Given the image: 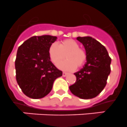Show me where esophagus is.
Instances as JSON below:
<instances>
[{
  "label": "esophagus",
  "instance_id": "34e87169",
  "mask_svg": "<svg viewBox=\"0 0 127 127\" xmlns=\"http://www.w3.org/2000/svg\"><path fill=\"white\" fill-rule=\"evenodd\" d=\"M68 73H66V72H63V76L64 77V76H67V75H68Z\"/></svg>",
  "mask_w": 127,
  "mask_h": 127
}]
</instances>
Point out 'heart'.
<instances>
[{
  "label": "heart",
  "mask_w": 127,
  "mask_h": 127,
  "mask_svg": "<svg viewBox=\"0 0 127 127\" xmlns=\"http://www.w3.org/2000/svg\"><path fill=\"white\" fill-rule=\"evenodd\" d=\"M49 54L51 61L57 65L65 58L67 59L58 65V67L64 71H73L80 67L86 60V53L79 47V44L73 39H65L59 45L54 43L50 46Z\"/></svg>",
  "instance_id": "heart-1"
}]
</instances>
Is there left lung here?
Masks as SVG:
<instances>
[{
  "label": "left lung",
  "mask_w": 127,
  "mask_h": 127,
  "mask_svg": "<svg viewBox=\"0 0 127 127\" xmlns=\"http://www.w3.org/2000/svg\"><path fill=\"white\" fill-rule=\"evenodd\" d=\"M85 49L87 62L74 75L76 81L69 86L71 93L83 99L95 97L105 87L111 72V59L106 47L91 36H78Z\"/></svg>",
  "instance_id": "obj_1"
}]
</instances>
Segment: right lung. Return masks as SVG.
I'll list each match as a JSON object with an SVG mask.
<instances>
[{
    "label": "right lung",
    "mask_w": 127,
    "mask_h": 127,
    "mask_svg": "<svg viewBox=\"0 0 127 127\" xmlns=\"http://www.w3.org/2000/svg\"><path fill=\"white\" fill-rule=\"evenodd\" d=\"M56 36H34L23 42L17 51L15 61L16 80L27 96L41 99L49 94L54 82L63 72L53 64L49 49Z\"/></svg>",
    "instance_id": "obj_1"
}]
</instances>
